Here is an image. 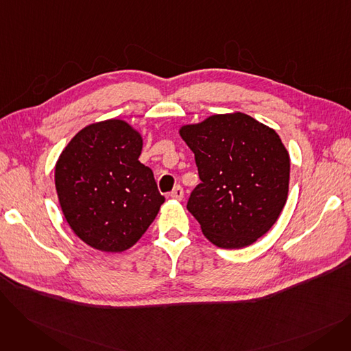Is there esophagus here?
<instances>
[{"mask_svg":"<svg viewBox=\"0 0 351 351\" xmlns=\"http://www.w3.org/2000/svg\"><path fill=\"white\" fill-rule=\"evenodd\" d=\"M169 196H171L172 199H175V200H182V199H183V189H182V186H176V188L169 193Z\"/></svg>","mask_w":351,"mask_h":351,"instance_id":"34e87169","label":"esophagus"}]
</instances>
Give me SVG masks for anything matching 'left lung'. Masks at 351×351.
<instances>
[{"mask_svg": "<svg viewBox=\"0 0 351 351\" xmlns=\"http://www.w3.org/2000/svg\"><path fill=\"white\" fill-rule=\"evenodd\" d=\"M179 134L195 154L200 183L186 208L202 232L223 249L254 243L287 200L290 158L280 136L242 112L183 125Z\"/></svg>", "mask_w": 351, "mask_h": 351, "instance_id": "obj_1", "label": "left lung"}]
</instances>
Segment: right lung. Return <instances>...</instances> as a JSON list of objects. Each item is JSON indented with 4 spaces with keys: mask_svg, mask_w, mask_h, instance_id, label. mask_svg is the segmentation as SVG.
Returning a JSON list of instances; mask_svg holds the SVG:
<instances>
[{
    "mask_svg": "<svg viewBox=\"0 0 351 351\" xmlns=\"http://www.w3.org/2000/svg\"><path fill=\"white\" fill-rule=\"evenodd\" d=\"M142 136L122 119L90 123L71 139L55 165V188L68 225L101 252L132 247L165 197L139 162Z\"/></svg>",
    "mask_w": 351,
    "mask_h": 351,
    "instance_id": "1",
    "label": "right lung"
}]
</instances>
